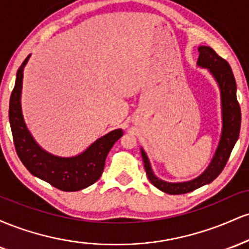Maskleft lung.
<instances>
[{
	"label": "left lung",
	"mask_w": 249,
	"mask_h": 249,
	"mask_svg": "<svg viewBox=\"0 0 249 249\" xmlns=\"http://www.w3.org/2000/svg\"><path fill=\"white\" fill-rule=\"evenodd\" d=\"M198 51L199 58L196 64L210 70L220 89L222 107L221 138L216 152L206 171L200 174L198 178L184 182H167L157 178L151 168L146 153L142 148V161L148 180L158 190L168 194H185L212 182L227 164L231 152L239 138L240 126H241V108L236 99V83L230 64L212 48L201 45L198 48Z\"/></svg>",
	"instance_id": "obj_1"
}]
</instances>
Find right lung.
<instances>
[{
  "label": "right lung",
  "mask_w": 249,
  "mask_h": 249,
  "mask_svg": "<svg viewBox=\"0 0 249 249\" xmlns=\"http://www.w3.org/2000/svg\"><path fill=\"white\" fill-rule=\"evenodd\" d=\"M29 57L17 70L9 103V122L17 156L33 176L49 182L51 186L65 192L83 190L101 178L108 151L123 136V131L121 128L111 131L97 139L84 152L71 158H62L43 150L25 126L21 110L23 69Z\"/></svg>",
  "instance_id": "1"
}]
</instances>
